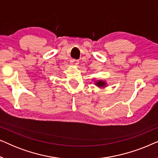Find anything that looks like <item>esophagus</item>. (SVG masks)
I'll return each instance as SVG.
<instances>
[{
    "label": "esophagus",
    "instance_id": "esophagus-1",
    "mask_svg": "<svg viewBox=\"0 0 158 158\" xmlns=\"http://www.w3.org/2000/svg\"><path fill=\"white\" fill-rule=\"evenodd\" d=\"M78 62H79L78 60L75 59H72L70 60V64H73V65H77V64H78Z\"/></svg>",
    "mask_w": 158,
    "mask_h": 158
}]
</instances>
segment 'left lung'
<instances>
[{"mask_svg": "<svg viewBox=\"0 0 158 158\" xmlns=\"http://www.w3.org/2000/svg\"><path fill=\"white\" fill-rule=\"evenodd\" d=\"M96 85L100 86V87H102V86L105 85V83H104V82H102V81H98V83H96Z\"/></svg>", "mask_w": 158, "mask_h": 158, "instance_id": "8db88e82", "label": "left lung"}]
</instances>
